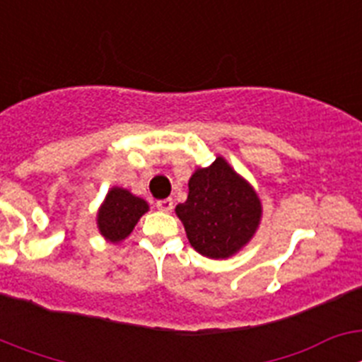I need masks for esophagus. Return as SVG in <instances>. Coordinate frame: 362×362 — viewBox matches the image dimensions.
<instances>
[{"label": "esophagus", "mask_w": 362, "mask_h": 362, "mask_svg": "<svg viewBox=\"0 0 362 362\" xmlns=\"http://www.w3.org/2000/svg\"><path fill=\"white\" fill-rule=\"evenodd\" d=\"M156 206H158V210H161V212H172V209H174V201L168 197V199H159L158 203H156Z\"/></svg>", "instance_id": "obj_1"}]
</instances>
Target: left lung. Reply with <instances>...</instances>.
<instances>
[{
    "mask_svg": "<svg viewBox=\"0 0 362 362\" xmlns=\"http://www.w3.org/2000/svg\"><path fill=\"white\" fill-rule=\"evenodd\" d=\"M190 245L201 255L225 259L241 250L261 219V201L223 158L188 181V197L175 206Z\"/></svg>",
    "mask_w": 362,
    "mask_h": 362,
    "instance_id": "1",
    "label": "left lung"
}]
</instances>
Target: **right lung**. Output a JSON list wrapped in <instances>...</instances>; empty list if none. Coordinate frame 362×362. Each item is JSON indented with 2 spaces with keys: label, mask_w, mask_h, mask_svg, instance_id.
Here are the masks:
<instances>
[{
  "label": "right lung",
  "mask_w": 362,
  "mask_h": 362,
  "mask_svg": "<svg viewBox=\"0 0 362 362\" xmlns=\"http://www.w3.org/2000/svg\"><path fill=\"white\" fill-rule=\"evenodd\" d=\"M148 210L146 201L132 196L129 190L112 188L98 214L99 232L110 243L124 239L134 230L139 217Z\"/></svg>",
  "instance_id": "1"
}]
</instances>
